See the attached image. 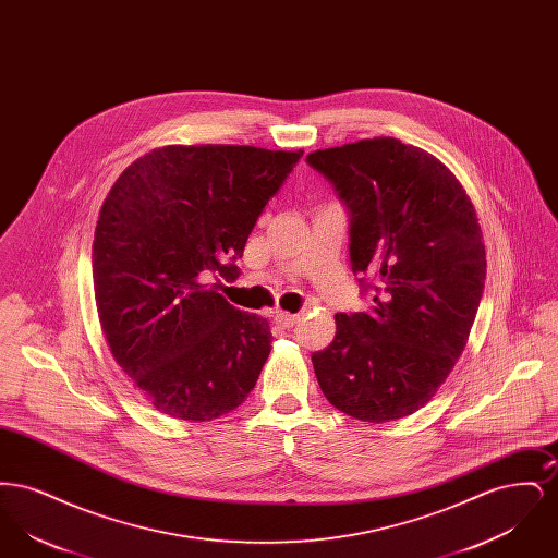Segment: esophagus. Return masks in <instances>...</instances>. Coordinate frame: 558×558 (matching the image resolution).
Listing matches in <instances>:
<instances>
[{
    "label": "esophagus",
    "mask_w": 558,
    "mask_h": 558,
    "mask_svg": "<svg viewBox=\"0 0 558 558\" xmlns=\"http://www.w3.org/2000/svg\"><path fill=\"white\" fill-rule=\"evenodd\" d=\"M274 318H276V322L280 324V326H284V328H291V326H294L296 324V319H299V316L296 314H289V312H276L274 314Z\"/></svg>",
    "instance_id": "obj_1"
}]
</instances>
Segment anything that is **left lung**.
Segmentation results:
<instances>
[{
  "label": "left lung",
  "instance_id": "8db88e82",
  "mask_svg": "<svg viewBox=\"0 0 558 558\" xmlns=\"http://www.w3.org/2000/svg\"><path fill=\"white\" fill-rule=\"evenodd\" d=\"M351 211V267L371 271V314H337L312 355L319 389L347 416L389 423L421 410L462 355L485 287L477 211L439 159L398 137L316 150Z\"/></svg>",
  "mask_w": 558,
  "mask_h": 558
}]
</instances>
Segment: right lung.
Instances as JSON below:
<instances>
[{
    "label": "right lung",
    "instance_id": "add662e5",
    "mask_svg": "<svg viewBox=\"0 0 558 558\" xmlns=\"http://www.w3.org/2000/svg\"><path fill=\"white\" fill-rule=\"evenodd\" d=\"M301 157L171 144L133 160L110 187L92 246L98 318L114 362L162 414L207 423L255 387L269 322L207 280L239 278L257 217Z\"/></svg>",
    "mask_w": 558,
    "mask_h": 558
}]
</instances>
